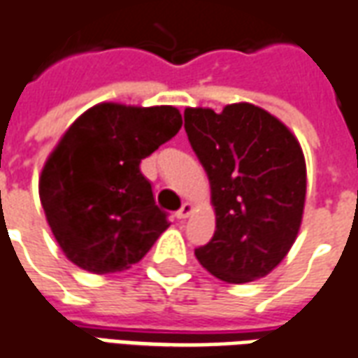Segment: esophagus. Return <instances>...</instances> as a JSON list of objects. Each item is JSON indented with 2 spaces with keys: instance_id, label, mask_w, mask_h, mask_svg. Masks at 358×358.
<instances>
[{
  "instance_id": "34e87169",
  "label": "esophagus",
  "mask_w": 358,
  "mask_h": 358,
  "mask_svg": "<svg viewBox=\"0 0 358 358\" xmlns=\"http://www.w3.org/2000/svg\"><path fill=\"white\" fill-rule=\"evenodd\" d=\"M192 211H194V205L184 203L182 207H180L178 211H176V217H178V219H187V217L192 215Z\"/></svg>"
}]
</instances>
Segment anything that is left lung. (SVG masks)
Here are the masks:
<instances>
[{
    "label": "left lung",
    "instance_id": "1",
    "mask_svg": "<svg viewBox=\"0 0 358 358\" xmlns=\"http://www.w3.org/2000/svg\"><path fill=\"white\" fill-rule=\"evenodd\" d=\"M184 127L211 182L213 238L199 264L224 283L266 277L291 250L306 197V164L296 137L248 102L221 114L186 108Z\"/></svg>",
    "mask_w": 358,
    "mask_h": 358
}]
</instances>
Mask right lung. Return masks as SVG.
<instances>
[{
	"label": "right lung",
	"instance_id": "right-lung-1",
	"mask_svg": "<svg viewBox=\"0 0 358 358\" xmlns=\"http://www.w3.org/2000/svg\"><path fill=\"white\" fill-rule=\"evenodd\" d=\"M172 106L96 104L75 120L44 164L40 201L75 266L116 273L137 264L169 229L141 159L178 134Z\"/></svg>",
	"mask_w": 358,
	"mask_h": 358
}]
</instances>
